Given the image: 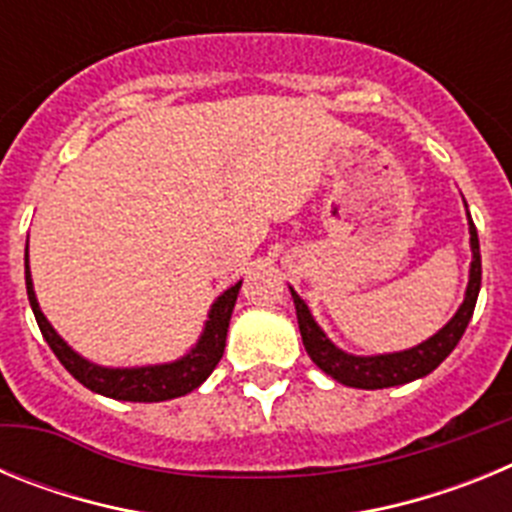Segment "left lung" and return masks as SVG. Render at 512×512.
<instances>
[{
	"label": "left lung",
	"instance_id": "obj_1",
	"mask_svg": "<svg viewBox=\"0 0 512 512\" xmlns=\"http://www.w3.org/2000/svg\"><path fill=\"white\" fill-rule=\"evenodd\" d=\"M469 235H472L474 261L472 271H469L467 297L461 302L459 312L449 320V325H443V328L438 330L436 336L428 338V341L420 343V346L410 348V351H402V354L369 356V359H364V356L343 354V351H338V348L325 338V333L318 328V323L312 320L310 310H307L305 302L297 297V292H292L297 307V323H300L302 343H305V351L310 354V359L315 361L325 374H330L333 379L346 384V387H359V390H382V387H395V384L413 382V379L431 374L433 369L454 351L456 343L461 341L469 320H472L474 305H477L479 284H482V259H479V238L472 217H469Z\"/></svg>",
	"mask_w": 512,
	"mask_h": 512
}]
</instances>
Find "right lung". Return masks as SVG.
Listing matches in <instances>:
<instances>
[{"label":"right lung","mask_w":512,"mask_h":512,"mask_svg":"<svg viewBox=\"0 0 512 512\" xmlns=\"http://www.w3.org/2000/svg\"><path fill=\"white\" fill-rule=\"evenodd\" d=\"M25 284H27V300L35 312L38 328L43 338L48 341L53 354L58 356L66 369L79 379L84 387L92 392H99L112 400H130V402H161L171 400V397H182L187 392L197 390L202 382L212 374L217 361L223 359L225 351V336H228L230 315H233L235 300H238V289L243 282L233 284L228 292L217 297V302L210 310V320L205 325L200 343L192 348V354L184 359L174 361V364H161V366H140V369H104V366L89 364L74 354L66 343L61 341L51 323L45 320L40 312L38 300L33 292V279H30V269H27V251H25Z\"/></svg>","instance_id":"obj_1"}]
</instances>
